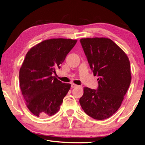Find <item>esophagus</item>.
Listing matches in <instances>:
<instances>
[{
    "instance_id": "1",
    "label": "esophagus",
    "mask_w": 145,
    "mask_h": 145,
    "mask_svg": "<svg viewBox=\"0 0 145 145\" xmlns=\"http://www.w3.org/2000/svg\"><path fill=\"white\" fill-rule=\"evenodd\" d=\"M77 87V85L74 84H71V87H72V88H75V87Z\"/></svg>"
}]
</instances>
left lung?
Segmentation results:
<instances>
[{
    "label": "left lung",
    "instance_id": "8db88e82",
    "mask_svg": "<svg viewBox=\"0 0 145 145\" xmlns=\"http://www.w3.org/2000/svg\"><path fill=\"white\" fill-rule=\"evenodd\" d=\"M80 42L94 76H98L97 90L84 87L80 104L91 118L106 119L118 110L130 87V60L110 39L87 38Z\"/></svg>",
    "mask_w": 145,
    "mask_h": 145
}]
</instances>
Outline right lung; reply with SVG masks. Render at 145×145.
<instances>
[{"label":"right lung","instance_id":"obj_1","mask_svg":"<svg viewBox=\"0 0 145 145\" xmlns=\"http://www.w3.org/2000/svg\"><path fill=\"white\" fill-rule=\"evenodd\" d=\"M77 40H46L27 52L19 72L20 87L27 106L36 116L54 115L60 109L71 85L52 76Z\"/></svg>","mask_w":145,"mask_h":145}]
</instances>
